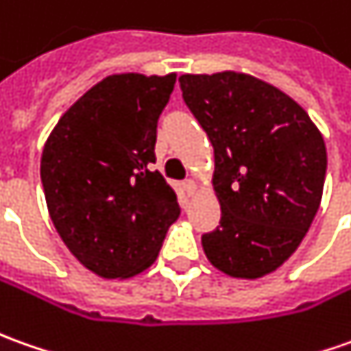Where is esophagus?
<instances>
[{"label": "esophagus", "instance_id": "1", "mask_svg": "<svg viewBox=\"0 0 351 351\" xmlns=\"http://www.w3.org/2000/svg\"><path fill=\"white\" fill-rule=\"evenodd\" d=\"M182 188H184V192L188 195H192L195 192V182L192 178H186L184 182H182Z\"/></svg>", "mask_w": 351, "mask_h": 351}]
</instances>
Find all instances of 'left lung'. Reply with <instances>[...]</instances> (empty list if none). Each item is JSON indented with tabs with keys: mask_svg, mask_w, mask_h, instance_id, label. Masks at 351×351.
Instances as JSON below:
<instances>
[{
	"mask_svg": "<svg viewBox=\"0 0 351 351\" xmlns=\"http://www.w3.org/2000/svg\"><path fill=\"white\" fill-rule=\"evenodd\" d=\"M182 97L215 152L221 221L202 236L226 275L259 278L298 250L321 204L326 149L292 97L240 73L182 75Z\"/></svg>",
	"mask_w": 351,
	"mask_h": 351,
	"instance_id": "left-lung-1",
	"label": "left lung"
}]
</instances>
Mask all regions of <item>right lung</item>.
<instances>
[{"mask_svg":"<svg viewBox=\"0 0 351 351\" xmlns=\"http://www.w3.org/2000/svg\"><path fill=\"white\" fill-rule=\"evenodd\" d=\"M176 75H113L59 119L42 154L49 217L95 275L126 278L156 261L180 215L156 163L157 121Z\"/></svg>","mask_w":351,"mask_h":351,"instance_id":"right-lung-1","label":"right lung"}]
</instances>
